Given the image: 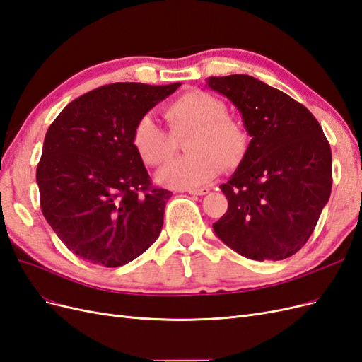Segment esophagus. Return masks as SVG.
Returning a JSON list of instances; mask_svg holds the SVG:
<instances>
[{
  "label": "esophagus",
  "instance_id": "esophagus-1",
  "mask_svg": "<svg viewBox=\"0 0 362 362\" xmlns=\"http://www.w3.org/2000/svg\"><path fill=\"white\" fill-rule=\"evenodd\" d=\"M185 192L190 193V194H194V196H204V194H206L210 190H208L206 187H201V189H187Z\"/></svg>",
  "mask_w": 362,
  "mask_h": 362
}]
</instances>
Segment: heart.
<instances>
[{
    "instance_id": "heart-1",
    "label": "heart",
    "mask_w": 362,
    "mask_h": 362,
    "mask_svg": "<svg viewBox=\"0 0 362 362\" xmlns=\"http://www.w3.org/2000/svg\"><path fill=\"white\" fill-rule=\"evenodd\" d=\"M170 133L152 116L140 117L131 141L145 164L158 168L177 148L175 137L189 134L185 151L190 156L177 158L164 166L157 180L170 189H194L211 181L223 170H234L246 158L250 136L238 119L228 115L226 104L205 90H189L180 95L164 110Z\"/></svg>"
}]
</instances>
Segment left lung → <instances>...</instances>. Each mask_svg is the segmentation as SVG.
<instances>
[{"label": "left lung", "instance_id": "1", "mask_svg": "<svg viewBox=\"0 0 362 362\" xmlns=\"http://www.w3.org/2000/svg\"><path fill=\"white\" fill-rule=\"evenodd\" d=\"M231 101L250 139L246 158L221 190L228 211L214 233L255 261L294 255L313 234L332 189V152L308 108L254 76H210Z\"/></svg>", "mask_w": 362, "mask_h": 362}]
</instances>
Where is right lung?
I'll use <instances>...</instances> for the list:
<instances>
[{
	"label": "right lung",
	"instance_id": "obj_1",
	"mask_svg": "<svg viewBox=\"0 0 362 362\" xmlns=\"http://www.w3.org/2000/svg\"><path fill=\"white\" fill-rule=\"evenodd\" d=\"M180 86H101L69 103L48 128L36 170L40 208L76 257L119 267L158 238L172 193L152 185L131 136Z\"/></svg>",
	"mask_w": 362,
	"mask_h": 362
}]
</instances>
